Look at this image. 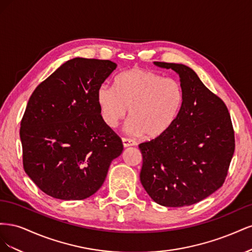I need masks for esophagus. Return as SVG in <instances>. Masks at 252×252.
<instances>
[{
	"label": "esophagus",
	"instance_id": "34e87169",
	"mask_svg": "<svg viewBox=\"0 0 252 252\" xmlns=\"http://www.w3.org/2000/svg\"><path fill=\"white\" fill-rule=\"evenodd\" d=\"M122 143H123V146L125 148L129 147V146H133V145H135V142L130 140V139H126V138H123L122 139Z\"/></svg>",
	"mask_w": 252,
	"mask_h": 252
}]
</instances>
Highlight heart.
I'll return each mask as SVG.
<instances>
[{
  "label": "heart",
  "instance_id": "1",
  "mask_svg": "<svg viewBox=\"0 0 252 252\" xmlns=\"http://www.w3.org/2000/svg\"><path fill=\"white\" fill-rule=\"evenodd\" d=\"M114 88L102 84L96 103L104 123L116 128L129 109L126 130L148 140L164 135L177 121L184 103L179 80L145 68L134 67L114 79Z\"/></svg>",
  "mask_w": 252,
  "mask_h": 252
}]
</instances>
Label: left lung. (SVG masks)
Segmentation results:
<instances>
[{
    "instance_id": "1",
    "label": "left lung",
    "mask_w": 252,
    "mask_h": 252,
    "mask_svg": "<svg viewBox=\"0 0 252 252\" xmlns=\"http://www.w3.org/2000/svg\"><path fill=\"white\" fill-rule=\"evenodd\" d=\"M174 70L184 89L177 121L164 135L139 145L140 180L156 203L183 207L224 184L234 152V131L225 103L186 65L155 62Z\"/></svg>"
}]
</instances>
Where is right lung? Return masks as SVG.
<instances>
[{
  "label": "right lung",
  "mask_w": 252,
  "mask_h": 252,
  "mask_svg": "<svg viewBox=\"0 0 252 252\" xmlns=\"http://www.w3.org/2000/svg\"><path fill=\"white\" fill-rule=\"evenodd\" d=\"M117 68L109 60L74 58L37 86L21 121L23 166L43 192L65 201L101 188L112 159L123 151L106 125L96 91Z\"/></svg>",
  "instance_id": "1"
}]
</instances>
